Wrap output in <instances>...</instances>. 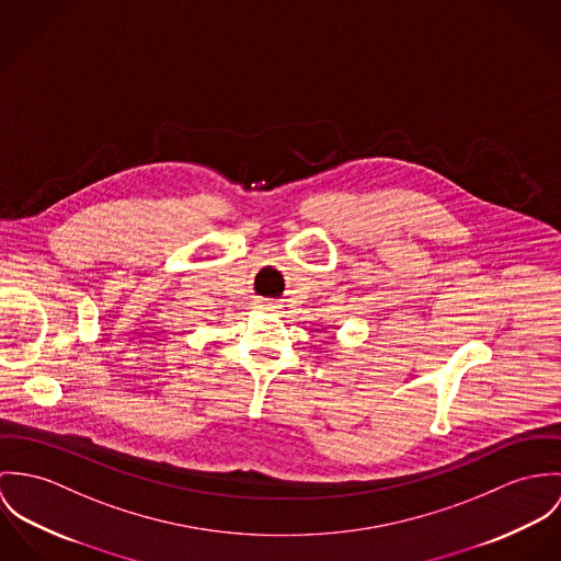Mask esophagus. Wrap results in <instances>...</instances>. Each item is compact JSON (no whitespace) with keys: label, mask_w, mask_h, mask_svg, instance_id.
<instances>
[{"label":"esophagus","mask_w":561,"mask_h":561,"mask_svg":"<svg viewBox=\"0 0 561 561\" xmlns=\"http://www.w3.org/2000/svg\"><path fill=\"white\" fill-rule=\"evenodd\" d=\"M260 308H264V310H273L275 306H273L271 301H260Z\"/></svg>","instance_id":"1"}]
</instances>
